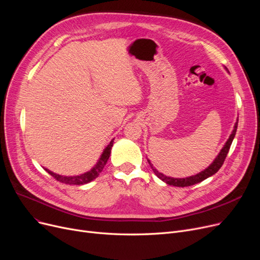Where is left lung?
<instances>
[{"label":"left lung","mask_w":260,"mask_h":260,"mask_svg":"<svg viewBox=\"0 0 260 260\" xmlns=\"http://www.w3.org/2000/svg\"><path fill=\"white\" fill-rule=\"evenodd\" d=\"M237 125H238V120H237L236 124H235V126H234L233 132H232V134H231V136H230V138L228 139L226 143L224 144V146H223V148L221 149V152L219 153V155H218V156L216 157V159L214 160V162L212 163V165H211L208 169H206L203 172H201V173H199V174H197V175H195V176H190V177H187V178H181V179H180V178H172V177H168V176H166V175H163V174L159 173V172L153 167L152 163L149 162V160H147V161H148L149 166H151L152 170L154 171L155 175L158 177V178H160L162 181H165L166 183H168V184H170V185L184 187V186H189V185H193V184L199 183V182L203 181L204 179L209 178V177H211L212 175L216 174V173L218 172V170H219V169L222 167L223 162H224V160H225V158H226V155H228V153H229V151H230L231 144H232V142H233V139H234V137H235V134H236V131H237Z\"/></svg>","instance_id":"left-lung-1"}]
</instances>
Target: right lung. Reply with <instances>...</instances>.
Returning <instances> with one entry per match:
<instances>
[{
	"label": "right lung",
	"instance_id": "add662e5",
	"mask_svg": "<svg viewBox=\"0 0 260 260\" xmlns=\"http://www.w3.org/2000/svg\"><path fill=\"white\" fill-rule=\"evenodd\" d=\"M113 140L109 142V144L106 146V148L104 149L103 154L101 155V158L99 160V162L95 165V167L90 170L89 172L85 173V174H82L80 176H72V177H66V176H61L58 174H54L48 170L47 173H49V175H51L54 179L57 181H60L62 183H66V184H75V185H81V184H85L90 182L91 180L95 179L97 177L99 176V174L102 172V170L104 169L106 162L109 158V155H111V149L113 146Z\"/></svg>",
	"mask_w": 260,
	"mask_h": 260
}]
</instances>
